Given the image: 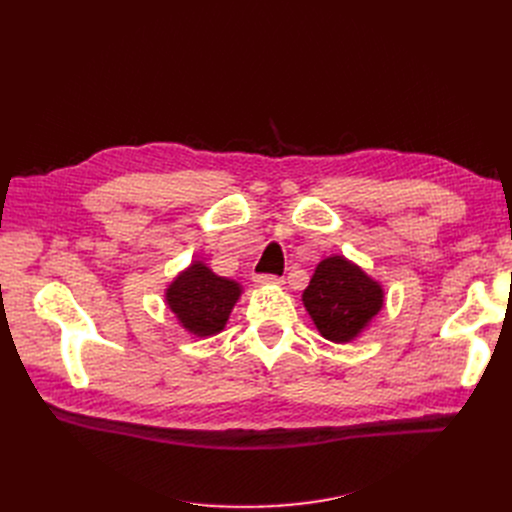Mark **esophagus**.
Returning a JSON list of instances; mask_svg holds the SVG:
<instances>
[{"label":"esophagus","mask_w":512,"mask_h":512,"mask_svg":"<svg viewBox=\"0 0 512 512\" xmlns=\"http://www.w3.org/2000/svg\"><path fill=\"white\" fill-rule=\"evenodd\" d=\"M255 282L259 286H280V284H284V280L278 278V276H257Z\"/></svg>","instance_id":"esophagus-1"}]
</instances>
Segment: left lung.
<instances>
[{
	"mask_svg": "<svg viewBox=\"0 0 512 512\" xmlns=\"http://www.w3.org/2000/svg\"><path fill=\"white\" fill-rule=\"evenodd\" d=\"M384 288L378 280L344 255L321 259L303 290V305L317 332L330 342L346 344L361 336L384 307Z\"/></svg>",
	"mask_w": 512,
	"mask_h": 512,
	"instance_id": "8db88e82",
	"label": "left lung"
}]
</instances>
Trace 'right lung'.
<instances>
[{
	"label": "right lung",
	"mask_w": 512,
	"mask_h": 512,
	"mask_svg": "<svg viewBox=\"0 0 512 512\" xmlns=\"http://www.w3.org/2000/svg\"><path fill=\"white\" fill-rule=\"evenodd\" d=\"M240 294V282L218 276L197 259L170 282L166 305L188 334L209 338L226 328Z\"/></svg>",
	"instance_id": "obj_1"
}]
</instances>
